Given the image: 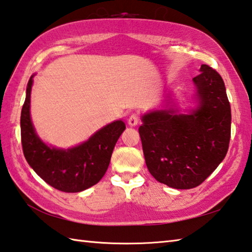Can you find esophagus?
Instances as JSON below:
<instances>
[{
	"mask_svg": "<svg viewBox=\"0 0 252 252\" xmlns=\"http://www.w3.org/2000/svg\"><path fill=\"white\" fill-rule=\"evenodd\" d=\"M138 122H139V116H138L137 114H133V115H130L129 118H128V125H129V126L134 127V126L137 125Z\"/></svg>",
	"mask_w": 252,
	"mask_h": 252,
	"instance_id": "34e87169",
	"label": "esophagus"
}]
</instances>
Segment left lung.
I'll list each match as a JSON object with an SVG mask.
<instances>
[{"label":"left lung","mask_w":252,"mask_h":252,"mask_svg":"<svg viewBox=\"0 0 252 252\" xmlns=\"http://www.w3.org/2000/svg\"><path fill=\"white\" fill-rule=\"evenodd\" d=\"M192 81L198 106L190 114L173 107L154 110L144 115L138 129L149 173L176 189L204 183L226 157L230 142L231 109L221 76L204 64Z\"/></svg>","instance_id":"left-lung-1"}]
</instances>
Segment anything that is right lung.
Returning a JSON list of instances; mask_svg holds the SVG:
<instances>
[{
	"instance_id": "add662e5",
	"label": "right lung",
	"mask_w": 252,
	"mask_h": 252,
	"mask_svg": "<svg viewBox=\"0 0 252 252\" xmlns=\"http://www.w3.org/2000/svg\"><path fill=\"white\" fill-rule=\"evenodd\" d=\"M33 76L26 87L21 113V140L26 161L44 182L57 190L79 192L103 178L119 136L126 128L123 121L108 124L87 142L68 149L47 146L35 133L30 104Z\"/></svg>"
}]
</instances>
